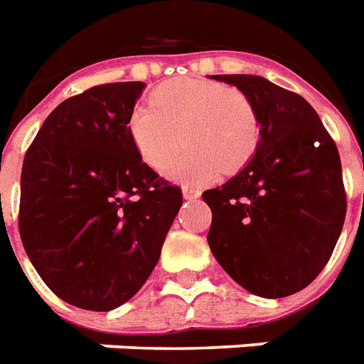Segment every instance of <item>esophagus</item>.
<instances>
[{"label":"esophagus","instance_id":"esophagus-1","mask_svg":"<svg viewBox=\"0 0 364 364\" xmlns=\"http://www.w3.org/2000/svg\"><path fill=\"white\" fill-rule=\"evenodd\" d=\"M198 196H200V191L196 187H183V198L185 200H194Z\"/></svg>","mask_w":364,"mask_h":364}]
</instances>
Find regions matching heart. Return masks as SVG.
<instances>
[{
    "label": "heart",
    "instance_id": "obj_1",
    "mask_svg": "<svg viewBox=\"0 0 364 364\" xmlns=\"http://www.w3.org/2000/svg\"><path fill=\"white\" fill-rule=\"evenodd\" d=\"M129 135L154 170H164L185 143L191 151L171 164L168 176L206 183L248 162L259 143V120L248 97L225 83L176 77L152 91L151 107L133 108Z\"/></svg>",
    "mask_w": 364,
    "mask_h": 364
}]
</instances>
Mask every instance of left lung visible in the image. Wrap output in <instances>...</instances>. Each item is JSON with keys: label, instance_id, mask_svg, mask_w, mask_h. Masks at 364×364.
<instances>
[{"label": "left lung", "instance_id": "1", "mask_svg": "<svg viewBox=\"0 0 364 364\" xmlns=\"http://www.w3.org/2000/svg\"><path fill=\"white\" fill-rule=\"evenodd\" d=\"M259 120L256 154L202 198L208 244L232 281L262 298L304 290L328 263L346 219L342 162L304 97L252 74H219Z\"/></svg>", "mask_w": 364, "mask_h": 364}]
</instances>
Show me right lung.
Wrapping results in <instances>:
<instances>
[{"label":"right lung","instance_id":"obj_1","mask_svg":"<svg viewBox=\"0 0 364 364\" xmlns=\"http://www.w3.org/2000/svg\"><path fill=\"white\" fill-rule=\"evenodd\" d=\"M143 82L95 85L47 116L21 176L18 231L30 262L66 304L110 311L160 259L181 188L151 170L129 135Z\"/></svg>","mask_w":364,"mask_h":364}]
</instances>
